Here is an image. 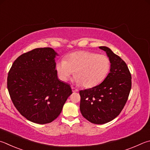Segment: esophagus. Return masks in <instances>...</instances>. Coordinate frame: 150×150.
I'll return each instance as SVG.
<instances>
[{
	"label": "esophagus",
	"mask_w": 150,
	"mask_h": 150,
	"mask_svg": "<svg viewBox=\"0 0 150 150\" xmlns=\"http://www.w3.org/2000/svg\"><path fill=\"white\" fill-rule=\"evenodd\" d=\"M71 89H72L73 92H76L78 91V90L77 88H75V87H73V86H71Z\"/></svg>",
	"instance_id": "esophagus-1"
}]
</instances>
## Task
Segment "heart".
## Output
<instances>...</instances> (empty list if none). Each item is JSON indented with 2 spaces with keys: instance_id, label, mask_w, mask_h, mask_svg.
I'll use <instances>...</instances> for the list:
<instances>
[{
  "instance_id": "heart-1",
  "label": "heart",
  "mask_w": 150,
  "mask_h": 150,
  "mask_svg": "<svg viewBox=\"0 0 150 150\" xmlns=\"http://www.w3.org/2000/svg\"><path fill=\"white\" fill-rule=\"evenodd\" d=\"M110 68L111 61L108 56L90 51L71 53L66 60L61 59L56 66L61 80L67 81L75 71L76 82L86 88L101 83L108 76Z\"/></svg>"
}]
</instances>
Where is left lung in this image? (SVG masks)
Instances as JSON below:
<instances>
[{
	"label": "left lung",
	"mask_w": 150,
	"mask_h": 150,
	"mask_svg": "<svg viewBox=\"0 0 150 150\" xmlns=\"http://www.w3.org/2000/svg\"><path fill=\"white\" fill-rule=\"evenodd\" d=\"M99 48L110 59V72L101 84L79 91L81 114L86 120L98 125L112 121L119 115L132 86L131 74L126 63L109 48Z\"/></svg>",
	"instance_id": "left-lung-1"
}]
</instances>
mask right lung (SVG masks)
<instances>
[{"instance_id": "obj_1", "label": "right lung", "mask_w": 150, "mask_h": 150, "mask_svg": "<svg viewBox=\"0 0 150 150\" xmlns=\"http://www.w3.org/2000/svg\"><path fill=\"white\" fill-rule=\"evenodd\" d=\"M56 54L51 48L33 49L19 56L8 74L7 88L15 108L35 123L56 119L72 94L69 84L57 77Z\"/></svg>"}]
</instances>
